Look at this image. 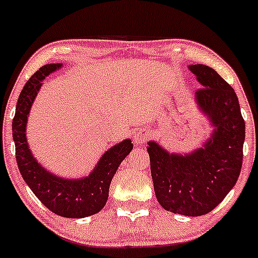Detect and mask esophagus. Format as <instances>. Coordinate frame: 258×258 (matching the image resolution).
<instances>
[{"label": "esophagus", "mask_w": 258, "mask_h": 258, "mask_svg": "<svg viewBox=\"0 0 258 258\" xmlns=\"http://www.w3.org/2000/svg\"><path fill=\"white\" fill-rule=\"evenodd\" d=\"M149 138V133L145 131V130H139L138 132H136L135 135H133V142L136 143V144H143V143H145L146 140Z\"/></svg>", "instance_id": "esophagus-1"}]
</instances>
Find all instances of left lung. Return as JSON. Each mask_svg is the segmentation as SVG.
<instances>
[{
    "instance_id": "1",
    "label": "left lung",
    "mask_w": 258,
    "mask_h": 258,
    "mask_svg": "<svg viewBox=\"0 0 258 258\" xmlns=\"http://www.w3.org/2000/svg\"><path fill=\"white\" fill-rule=\"evenodd\" d=\"M189 70L202 87L195 99L214 127L211 138L184 156L169 153L155 142H149L148 152L159 205L199 217L214 210L239 177L245 122L233 88L216 70L202 64L189 65Z\"/></svg>"
}]
</instances>
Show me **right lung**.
Here are the masks:
<instances>
[{"label": "right lung", "mask_w": 258, "mask_h": 258, "mask_svg": "<svg viewBox=\"0 0 258 258\" xmlns=\"http://www.w3.org/2000/svg\"><path fill=\"white\" fill-rule=\"evenodd\" d=\"M61 67L60 63L41 67L27 81L19 96L12 125L16 162L22 178L48 210L64 218H86L105 207L113 176L131 152L133 144L130 139H125L114 145L103 153L89 176L80 180L58 177L39 164L26 138L28 114L44 78Z\"/></svg>", "instance_id": "add662e5"}]
</instances>
